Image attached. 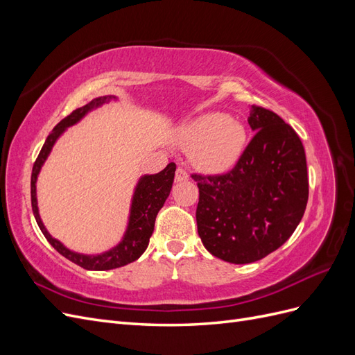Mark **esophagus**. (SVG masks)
Instances as JSON below:
<instances>
[{
  "label": "esophagus",
  "mask_w": 355,
  "mask_h": 355,
  "mask_svg": "<svg viewBox=\"0 0 355 355\" xmlns=\"http://www.w3.org/2000/svg\"><path fill=\"white\" fill-rule=\"evenodd\" d=\"M189 179V176H188V173H187V171L184 170V168H178L176 170V176H175V180L176 182H184V180H188Z\"/></svg>",
  "instance_id": "34e87169"
}]
</instances>
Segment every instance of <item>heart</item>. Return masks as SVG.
<instances>
[{
	"label": "heart",
	"mask_w": 355,
	"mask_h": 355,
	"mask_svg": "<svg viewBox=\"0 0 355 355\" xmlns=\"http://www.w3.org/2000/svg\"><path fill=\"white\" fill-rule=\"evenodd\" d=\"M179 145L191 151L194 166L204 173H223L237 163L244 145L245 128L228 114L206 112L178 130Z\"/></svg>",
	"instance_id": "heart-1"
}]
</instances>
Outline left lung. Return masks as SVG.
<instances>
[{
	"label": "left lung",
	"instance_id": "obj_1",
	"mask_svg": "<svg viewBox=\"0 0 355 355\" xmlns=\"http://www.w3.org/2000/svg\"><path fill=\"white\" fill-rule=\"evenodd\" d=\"M247 121L256 135L230 173L192 175L200 239L230 263H252L282 247L308 202L306 157L296 132L254 105Z\"/></svg>",
	"mask_w": 355,
	"mask_h": 355
}]
</instances>
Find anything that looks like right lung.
I'll return each instance as SVG.
<instances>
[{
	"instance_id": "add662e5",
	"label": "right lung",
	"mask_w": 355,
	"mask_h": 355,
	"mask_svg": "<svg viewBox=\"0 0 355 355\" xmlns=\"http://www.w3.org/2000/svg\"><path fill=\"white\" fill-rule=\"evenodd\" d=\"M115 96H101L90 101L87 105L75 110L72 114L63 118V120L53 128L51 133L47 136L44 145H42L40 155L32 167L31 176V201H32V211H34L35 220L41 232L44 234L47 241L55 247V249L65 256L71 262L80 265L84 270L89 271H108L114 268L124 266L142 256L149 244V239L154 232L155 218L159 209L164 206L167 197L170 196L171 185H173L176 164L170 163L164 170L155 175H142L139 178L135 187V192L130 204V213H128L127 227L123 234V239L116 245L111 247L110 250L98 253V254H84L73 252L65 244H62L55 237H51L44 223L41 220L38 211V201H37V179L41 171V167L44 166L46 159L49 158L53 146L58 142V139L68 130V127L80 123L83 118L89 112L101 108L102 105L110 103L111 101H116Z\"/></svg>"
}]
</instances>
